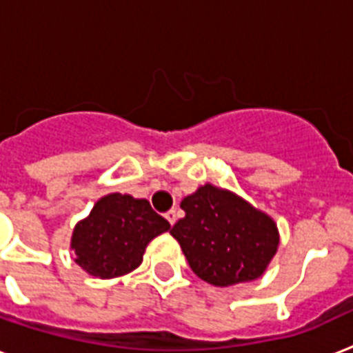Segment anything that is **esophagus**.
Returning <instances> with one entry per match:
<instances>
[{"instance_id":"esophagus-1","label":"esophagus","mask_w":353,"mask_h":353,"mask_svg":"<svg viewBox=\"0 0 353 353\" xmlns=\"http://www.w3.org/2000/svg\"><path fill=\"white\" fill-rule=\"evenodd\" d=\"M165 217H167V221L170 223V225H174V223L177 221V212L176 210H168L167 214H165Z\"/></svg>"}]
</instances>
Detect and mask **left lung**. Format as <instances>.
I'll return each mask as SVG.
<instances>
[{
	"mask_svg": "<svg viewBox=\"0 0 353 353\" xmlns=\"http://www.w3.org/2000/svg\"><path fill=\"white\" fill-rule=\"evenodd\" d=\"M185 217L170 228L192 272L216 286L257 279L276 256L279 236L270 217L212 185L181 201Z\"/></svg>",
	"mask_w": 353,
	"mask_h": 353,
	"instance_id": "8db88e82",
	"label": "left lung"
}]
</instances>
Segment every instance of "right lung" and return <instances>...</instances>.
Segmentation results:
<instances>
[{
    "instance_id": "obj_1",
    "label": "right lung",
    "mask_w": 353,
    "mask_h": 353,
    "mask_svg": "<svg viewBox=\"0 0 353 353\" xmlns=\"http://www.w3.org/2000/svg\"><path fill=\"white\" fill-rule=\"evenodd\" d=\"M168 228L170 223L147 199L108 194L74 228L76 263L101 279L123 276L141 265L148 243Z\"/></svg>"
}]
</instances>
